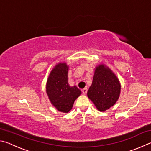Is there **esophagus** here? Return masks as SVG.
<instances>
[{"label":"esophagus","instance_id":"1","mask_svg":"<svg viewBox=\"0 0 151 151\" xmlns=\"http://www.w3.org/2000/svg\"><path fill=\"white\" fill-rule=\"evenodd\" d=\"M82 92H83V94H86L87 92H88V89H87V88L83 89H82Z\"/></svg>","mask_w":151,"mask_h":151}]
</instances>
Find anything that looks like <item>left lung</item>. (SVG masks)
Returning <instances> with one entry per match:
<instances>
[{
  "label": "left lung",
  "mask_w": 151,
  "mask_h": 151,
  "mask_svg": "<svg viewBox=\"0 0 151 151\" xmlns=\"http://www.w3.org/2000/svg\"><path fill=\"white\" fill-rule=\"evenodd\" d=\"M121 85L116 76L108 68L99 65L95 70L93 82L88 96L100 111L114 105L119 97Z\"/></svg>",
  "instance_id": "1"
}]
</instances>
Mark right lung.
Listing matches in <instances>:
<instances>
[{
  "label": "right lung",
  "mask_w": 151,
  "mask_h": 151,
  "mask_svg": "<svg viewBox=\"0 0 151 151\" xmlns=\"http://www.w3.org/2000/svg\"><path fill=\"white\" fill-rule=\"evenodd\" d=\"M68 66L58 63L51 71L47 81L46 93L53 105L63 113L71 109L73 103L81 94L76 86H70L68 81Z\"/></svg>",
  "instance_id": "1"
}]
</instances>
